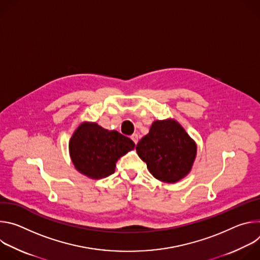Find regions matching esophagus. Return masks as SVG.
Instances as JSON below:
<instances>
[{"mask_svg":"<svg viewBox=\"0 0 260 260\" xmlns=\"http://www.w3.org/2000/svg\"><path fill=\"white\" fill-rule=\"evenodd\" d=\"M131 139L134 141V143H135V144H137V143H138V141H139V136H138L137 134H133V135L131 136Z\"/></svg>","mask_w":260,"mask_h":260,"instance_id":"esophagus-1","label":"esophagus"}]
</instances>
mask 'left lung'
Here are the masks:
<instances>
[{"mask_svg":"<svg viewBox=\"0 0 260 260\" xmlns=\"http://www.w3.org/2000/svg\"><path fill=\"white\" fill-rule=\"evenodd\" d=\"M136 150L154 178L176 183L191 171L197 144L178 121L155 120Z\"/></svg>","mask_w":260,"mask_h":260,"instance_id":"1","label":"left lung"}]
</instances>
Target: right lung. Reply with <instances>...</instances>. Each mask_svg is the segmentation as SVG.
<instances>
[{
	"label": "right lung",
	"instance_id": "right-lung-1",
	"mask_svg": "<svg viewBox=\"0 0 260 260\" xmlns=\"http://www.w3.org/2000/svg\"><path fill=\"white\" fill-rule=\"evenodd\" d=\"M135 148V143L116 131L95 122H82L69 142L73 165L81 174L101 179L113 174L117 160Z\"/></svg>",
	"mask_w": 260,
	"mask_h": 260
}]
</instances>
